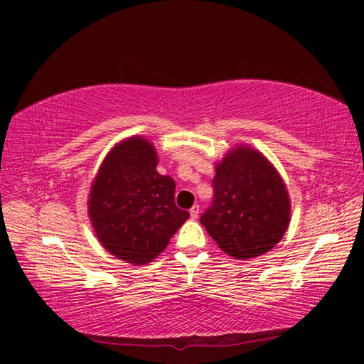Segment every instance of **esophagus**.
Instances as JSON below:
<instances>
[{"instance_id": "1", "label": "esophagus", "mask_w": 364, "mask_h": 364, "mask_svg": "<svg viewBox=\"0 0 364 364\" xmlns=\"http://www.w3.org/2000/svg\"><path fill=\"white\" fill-rule=\"evenodd\" d=\"M189 215H191V218H193V220H196L197 217H199V205H193V207H191V210H189Z\"/></svg>"}]
</instances>
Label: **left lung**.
<instances>
[{"instance_id":"8db88e82","label":"left lung","mask_w":364,"mask_h":364,"mask_svg":"<svg viewBox=\"0 0 364 364\" xmlns=\"http://www.w3.org/2000/svg\"><path fill=\"white\" fill-rule=\"evenodd\" d=\"M213 202L200 223L226 255L247 260L278 244L291 221V200L273 164L237 146L215 167Z\"/></svg>"}]
</instances>
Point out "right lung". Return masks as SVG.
<instances>
[{
	"instance_id": "1",
	"label": "right lung",
	"mask_w": 364,
	"mask_h": 364,
	"mask_svg": "<svg viewBox=\"0 0 364 364\" xmlns=\"http://www.w3.org/2000/svg\"><path fill=\"white\" fill-rule=\"evenodd\" d=\"M149 141L132 136L112 147L91 186L88 215L104 249L132 264L162 252L189 218L175 204L173 178L160 175Z\"/></svg>"
}]
</instances>
